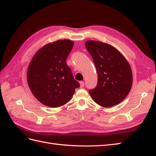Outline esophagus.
<instances>
[{
	"label": "esophagus",
	"instance_id": "1",
	"mask_svg": "<svg viewBox=\"0 0 156 156\" xmlns=\"http://www.w3.org/2000/svg\"><path fill=\"white\" fill-rule=\"evenodd\" d=\"M80 88H83L84 86V82H80Z\"/></svg>",
	"mask_w": 156,
	"mask_h": 156
}]
</instances>
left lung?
<instances>
[{
	"label": "left lung",
	"instance_id": "1",
	"mask_svg": "<svg viewBox=\"0 0 156 156\" xmlns=\"http://www.w3.org/2000/svg\"><path fill=\"white\" fill-rule=\"evenodd\" d=\"M98 73V83L89 93L96 103L112 107L127 96L132 85V73L128 61L112 46L99 41L85 43Z\"/></svg>",
	"mask_w": 156,
	"mask_h": 156
}]
</instances>
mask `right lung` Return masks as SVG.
Listing matches in <instances>:
<instances>
[{
  "label": "right lung",
  "mask_w": 156,
  "mask_h": 156,
  "mask_svg": "<svg viewBox=\"0 0 156 156\" xmlns=\"http://www.w3.org/2000/svg\"><path fill=\"white\" fill-rule=\"evenodd\" d=\"M74 42L61 40L43 46L32 59L27 71L28 86L39 102L56 108L71 100L80 87L66 58Z\"/></svg>",
  "instance_id": "obj_1"
}]
</instances>
